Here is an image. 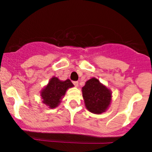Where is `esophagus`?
Masks as SVG:
<instances>
[{"label":"esophagus","instance_id":"1","mask_svg":"<svg viewBox=\"0 0 152 152\" xmlns=\"http://www.w3.org/2000/svg\"><path fill=\"white\" fill-rule=\"evenodd\" d=\"M73 84L75 87H77L78 86V81H73Z\"/></svg>","mask_w":152,"mask_h":152}]
</instances>
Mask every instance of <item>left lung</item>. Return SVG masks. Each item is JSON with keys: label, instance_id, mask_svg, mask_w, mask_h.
<instances>
[{"label": "left lung", "instance_id": "8db88e82", "mask_svg": "<svg viewBox=\"0 0 152 152\" xmlns=\"http://www.w3.org/2000/svg\"><path fill=\"white\" fill-rule=\"evenodd\" d=\"M82 94L86 107L93 113L105 112L110 104V91L94 77L86 82L82 88Z\"/></svg>", "mask_w": 152, "mask_h": 152}]
</instances>
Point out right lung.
Returning a JSON list of instances; mask_svg holds the SVG:
<instances>
[{"mask_svg":"<svg viewBox=\"0 0 152 152\" xmlns=\"http://www.w3.org/2000/svg\"><path fill=\"white\" fill-rule=\"evenodd\" d=\"M73 86L69 79L61 81L57 77H53L49 82V84L41 92L43 103L50 108H55L59 104L67 90Z\"/></svg>","mask_w":152,"mask_h":152,"instance_id":"obj_1","label":"right lung"}]
</instances>
